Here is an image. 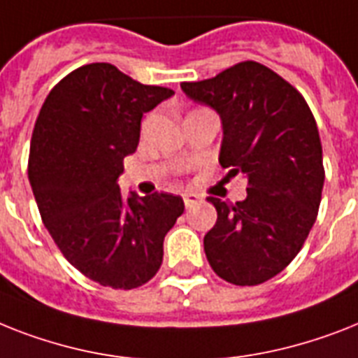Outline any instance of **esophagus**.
Here are the masks:
<instances>
[{"mask_svg":"<svg viewBox=\"0 0 358 358\" xmlns=\"http://www.w3.org/2000/svg\"><path fill=\"white\" fill-rule=\"evenodd\" d=\"M199 200H200V196H199V194H196V193H185V194H184V204H185V208H191V206L196 204Z\"/></svg>","mask_w":358,"mask_h":358,"instance_id":"esophagus-1","label":"esophagus"}]
</instances>
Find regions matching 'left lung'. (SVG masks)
Returning a JSON list of instances; mask_svg holds the SVG:
<instances>
[{"label":"left lung","mask_w":358,"mask_h":358,"mask_svg":"<svg viewBox=\"0 0 358 358\" xmlns=\"http://www.w3.org/2000/svg\"><path fill=\"white\" fill-rule=\"evenodd\" d=\"M180 86L219 113L220 165L248 180L243 202L208 196L217 222L206 257L228 283H264L298 255L318 215L325 173L315 115L292 84L254 60Z\"/></svg>","instance_id":"1"}]
</instances>
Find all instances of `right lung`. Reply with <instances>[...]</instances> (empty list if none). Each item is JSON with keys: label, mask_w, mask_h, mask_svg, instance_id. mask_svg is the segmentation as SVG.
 Segmentation results:
<instances>
[{"label": "right lung", "mask_w": 358, "mask_h": 358, "mask_svg": "<svg viewBox=\"0 0 358 358\" xmlns=\"http://www.w3.org/2000/svg\"><path fill=\"white\" fill-rule=\"evenodd\" d=\"M171 95L112 64H86L49 92L34 123L29 182L43 224L64 257L103 287L130 290L152 280L165 235L184 213L180 196L124 199L117 185L143 113Z\"/></svg>", "instance_id": "right-lung-1"}]
</instances>
